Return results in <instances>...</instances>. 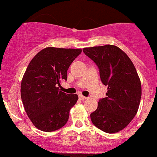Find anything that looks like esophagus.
I'll list each match as a JSON object with an SVG mask.
<instances>
[{"mask_svg": "<svg viewBox=\"0 0 157 157\" xmlns=\"http://www.w3.org/2000/svg\"><path fill=\"white\" fill-rule=\"evenodd\" d=\"M79 98H80L81 100H84V99H87V97H86V96H83V95H79Z\"/></svg>", "mask_w": 157, "mask_h": 157, "instance_id": "esophagus-1", "label": "esophagus"}]
</instances>
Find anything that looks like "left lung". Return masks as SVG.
<instances>
[{"label":"left lung","instance_id":"8db88e82","mask_svg":"<svg viewBox=\"0 0 157 157\" xmlns=\"http://www.w3.org/2000/svg\"><path fill=\"white\" fill-rule=\"evenodd\" d=\"M83 52L99 69L101 81L108 86L106 97L99 99L90 114L93 124L109 134L127 127L137 114L141 98V83L129 57L112 45L84 48Z\"/></svg>","mask_w":157,"mask_h":157}]
</instances>
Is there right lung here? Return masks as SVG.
<instances>
[{
    "instance_id": "add662e5",
    "label": "right lung",
    "mask_w": 157,
    "mask_h": 157,
    "mask_svg": "<svg viewBox=\"0 0 157 157\" xmlns=\"http://www.w3.org/2000/svg\"><path fill=\"white\" fill-rule=\"evenodd\" d=\"M80 48L48 47L35 55L21 82V99L34 126L42 131H56L67 123L69 112L78 99L77 94L60 91L61 80H67L71 63Z\"/></svg>"
}]
</instances>
